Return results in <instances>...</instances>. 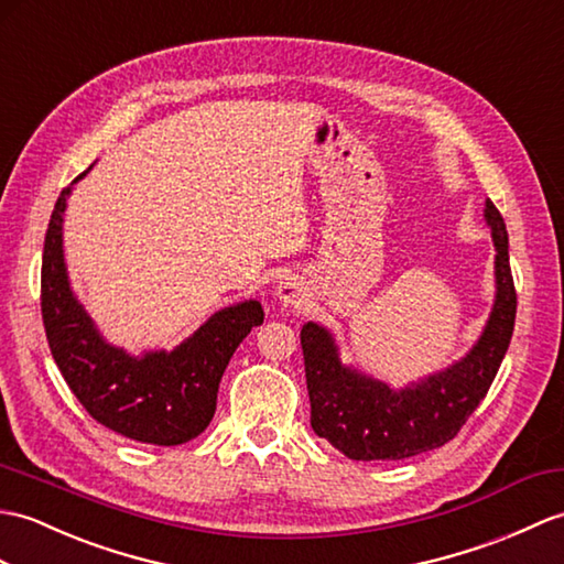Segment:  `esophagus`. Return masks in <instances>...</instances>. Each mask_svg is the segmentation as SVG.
Returning a JSON list of instances; mask_svg holds the SVG:
<instances>
[{
	"instance_id": "obj_1",
	"label": "esophagus",
	"mask_w": 564,
	"mask_h": 564,
	"mask_svg": "<svg viewBox=\"0 0 564 564\" xmlns=\"http://www.w3.org/2000/svg\"><path fill=\"white\" fill-rule=\"evenodd\" d=\"M276 297L281 300L283 307H300L307 300V285L300 281L297 276H285L279 283Z\"/></svg>"
}]
</instances>
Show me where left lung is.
I'll return each instance as SVG.
<instances>
[{
	"label": "left lung",
	"mask_w": 564,
	"mask_h": 564,
	"mask_svg": "<svg viewBox=\"0 0 564 564\" xmlns=\"http://www.w3.org/2000/svg\"><path fill=\"white\" fill-rule=\"evenodd\" d=\"M495 245V303L482 334L462 360L403 389L365 375L338 358L336 338L317 322L300 332L312 405V430L356 462H397L437 449L456 437L486 399L512 341L517 293L509 240L495 204L486 202Z\"/></svg>",
	"instance_id": "obj_1"
}]
</instances>
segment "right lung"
Masks as SVG:
<instances>
[{"mask_svg":"<svg viewBox=\"0 0 564 564\" xmlns=\"http://www.w3.org/2000/svg\"><path fill=\"white\" fill-rule=\"evenodd\" d=\"M88 170L62 189L45 235L41 307L52 358L100 425L129 440L175 447L212 423L220 377L242 338L264 322V310L259 300L223 307L173 350L132 356L105 341L72 291L62 245L67 199Z\"/></svg>","mask_w":564,"mask_h":564,"instance_id":"add662e5","label":"right lung"}]
</instances>
